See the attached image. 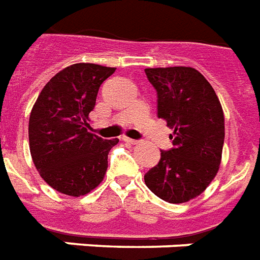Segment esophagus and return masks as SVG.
<instances>
[{
  "instance_id": "34e87169",
  "label": "esophagus",
  "mask_w": 260,
  "mask_h": 260,
  "mask_svg": "<svg viewBox=\"0 0 260 260\" xmlns=\"http://www.w3.org/2000/svg\"><path fill=\"white\" fill-rule=\"evenodd\" d=\"M122 140H124V142H126L128 145H136V143H138V140L131 139V138H122Z\"/></svg>"
}]
</instances>
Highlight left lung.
<instances>
[{"mask_svg":"<svg viewBox=\"0 0 260 260\" xmlns=\"http://www.w3.org/2000/svg\"><path fill=\"white\" fill-rule=\"evenodd\" d=\"M157 92V115L174 129L172 147L145 175L146 186L171 204L186 203L216 176L224 142V117L205 77L191 67L146 69Z\"/></svg>","mask_w":260,"mask_h":260,"instance_id":"obj_1","label":"left lung"}]
</instances>
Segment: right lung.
<instances>
[{"mask_svg":"<svg viewBox=\"0 0 260 260\" xmlns=\"http://www.w3.org/2000/svg\"><path fill=\"white\" fill-rule=\"evenodd\" d=\"M115 71L93 63H76L59 71L42 88L28 121L32 162L59 193L80 197L99 186L107 155L118 139L93 135L89 113L102 82Z\"/></svg>","mask_w":260,"mask_h":260,"instance_id":"right-lung-1","label":"right lung"}]
</instances>
